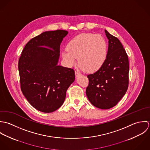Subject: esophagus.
Wrapping results in <instances>:
<instances>
[{
    "label": "esophagus",
    "mask_w": 150,
    "mask_h": 150,
    "mask_svg": "<svg viewBox=\"0 0 150 150\" xmlns=\"http://www.w3.org/2000/svg\"><path fill=\"white\" fill-rule=\"evenodd\" d=\"M75 76H80L81 75V74L79 71H75Z\"/></svg>",
    "instance_id": "obj_1"
}]
</instances>
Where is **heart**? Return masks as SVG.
I'll use <instances>...</instances> for the list:
<instances>
[{"instance_id": "1", "label": "heart", "mask_w": 150, "mask_h": 150, "mask_svg": "<svg viewBox=\"0 0 150 150\" xmlns=\"http://www.w3.org/2000/svg\"><path fill=\"white\" fill-rule=\"evenodd\" d=\"M67 50L62 53L66 64L72 67L79 61L88 72L99 69L105 62L107 54V45L100 35L91 33H81L69 41Z\"/></svg>"}]
</instances>
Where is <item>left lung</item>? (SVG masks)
Returning a JSON list of instances; mask_svg holds the SVG:
<instances>
[{
	"label": "left lung",
	"instance_id": "8db88e82",
	"mask_svg": "<svg viewBox=\"0 0 150 150\" xmlns=\"http://www.w3.org/2000/svg\"><path fill=\"white\" fill-rule=\"evenodd\" d=\"M108 39L107 57L102 67L88 75L86 94L96 107L107 110L116 105L129 86V65L127 54L120 40L105 30Z\"/></svg>",
	"mask_w": 150,
	"mask_h": 150
}]
</instances>
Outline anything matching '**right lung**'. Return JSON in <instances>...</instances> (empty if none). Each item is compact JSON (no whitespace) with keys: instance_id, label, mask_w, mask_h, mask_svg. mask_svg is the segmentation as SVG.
<instances>
[{"instance_id":"obj_1","label":"right lung","mask_w":150,"mask_h":150,"mask_svg":"<svg viewBox=\"0 0 150 150\" xmlns=\"http://www.w3.org/2000/svg\"><path fill=\"white\" fill-rule=\"evenodd\" d=\"M68 31H46L32 38L18 61L21 89L30 105L52 112L62 105L75 81L72 68L58 65L60 44Z\"/></svg>"}]
</instances>
